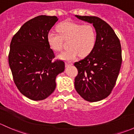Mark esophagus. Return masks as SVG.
I'll return each mask as SVG.
<instances>
[{
    "instance_id": "obj_1",
    "label": "esophagus",
    "mask_w": 134,
    "mask_h": 134,
    "mask_svg": "<svg viewBox=\"0 0 134 134\" xmlns=\"http://www.w3.org/2000/svg\"><path fill=\"white\" fill-rule=\"evenodd\" d=\"M72 63H70V62H67V63H65V65L66 66H71L72 65Z\"/></svg>"
}]
</instances>
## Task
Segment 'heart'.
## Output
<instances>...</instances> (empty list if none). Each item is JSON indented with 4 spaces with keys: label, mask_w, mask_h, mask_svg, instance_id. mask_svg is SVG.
Here are the masks:
<instances>
[{
    "label": "heart",
    "mask_w": 134,
    "mask_h": 134,
    "mask_svg": "<svg viewBox=\"0 0 134 134\" xmlns=\"http://www.w3.org/2000/svg\"><path fill=\"white\" fill-rule=\"evenodd\" d=\"M58 33L50 31L47 35V42L52 49L60 52L64 41H68V49L59 55L66 60L76 59L79 55L85 57L92 53L97 41V33L92 24H82L72 21H64L57 26Z\"/></svg>",
    "instance_id": "b5f03b06"
}]
</instances>
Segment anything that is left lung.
I'll list each match as a JSON object with an SVG mask.
<instances>
[{"instance_id": "8db88e82", "label": "left lung", "mask_w": 134, "mask_h": 134, "mask_svg": "<svg viewBox=\"0 0 134 134\" xmlns=\"http://www.w3.org/2000/svg\"><path fill=\"white\" fill-rule=\"evenodd\" d=\"M75 16L93 24L97 41L90 54L74 63L78 70L75 88L85 100L97 102L108 97L116 83L122 63L121 43L111 26L100 18Z\"/></svg>"}]
</instances>
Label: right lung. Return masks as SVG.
Listing matches in <instances>:
<instances>
[{"instance_id": "1", "label": "right lung", "mask_w": 134, "mask_h": 134, "mask_svg": "<svg viewBox=\"0 0 134 134\" xmlns=\"http://www.w3.org/2000/svg\"><path fill=\"white\" fill-rule=\"evenodd\" d=\"M58 20L56 16H37L24 23L12 38L8 61L19 92L34 100H43L56 87L57 75L64 70L62 60L47 42V35Z\"/></svg>"}]
</instances>
